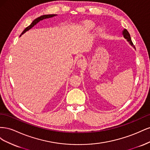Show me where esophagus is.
I'll return each mask as SVG.
<instances>
[{"label": "esophagus", "mask_w": 150, "mask_h": 150, "mask_svg": "<svg viewBox=\"0 0 150 150\" xmlns=\"http://www.w3.org/2000/svg\"><path fill=\"white\" fill-rule=\"evenodd\" d=\"M85 64H86L85 61L83 59H79L78 61V62H77V66L79 68L84 67Z\"/></svg>", "instance_id": "esophagus-1"}]
</instances>
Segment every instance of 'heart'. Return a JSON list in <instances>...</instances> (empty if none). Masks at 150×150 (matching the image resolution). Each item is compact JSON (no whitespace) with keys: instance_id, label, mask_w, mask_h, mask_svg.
Segmentation results:
<instances>
[{"instance_id":"1","label":"heart","mask_w":150,"mask_h":150,"mask_svg":"<svg viewBox=\"0 0 150 150\" xmlns=\"http://www.w3.org/2000/svg\"><path fill=\"white\" fill-rule=\"evenodd\" d=\"M95 26H96L95 22L91 20L84 21L79 25V28L81 29H82L84 32H86V33H88V32L92 30L94 28ZM102 31V29H99V33H101Z\"/></svg>"}]
</instances>
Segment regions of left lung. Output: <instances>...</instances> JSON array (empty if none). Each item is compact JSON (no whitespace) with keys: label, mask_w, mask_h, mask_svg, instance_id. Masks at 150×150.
<instances>
[{"label":"left lung","mask_w":150,"mask_h":150,"mask_svg":"<svg viewBox=\"0 0 150 150\" xmlns=\"http://www.w3.org/2000/svg\"><path fill=\"white\" fill-rule=\"evenodd\" d=\"M122 35H123L124 38L127 40V41H128L130 44L131 46H132L134 47L133 43L132 42V40H131V37H130V34L128 33V31L126 29H125L123 30H122Z\"/></svg>","instance_id":"left-lung-1"}]
</instances>
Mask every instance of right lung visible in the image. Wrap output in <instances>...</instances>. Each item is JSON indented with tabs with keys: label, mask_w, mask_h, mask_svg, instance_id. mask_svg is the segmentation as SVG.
<instances>
[{
	"label": "right lung",
	"mask_w": 150,
	"mask_h": 150,
	"mask_svg": "<svg viewBox=\"0 0 150 150\" xmlns=\"http://www.w3.org/2000/svg\"><path fill=\"white\" fill-rule=\"evenodd\" d=\"M57 16L56 14H48V15H43V16H41L39 17L38 18H37V19H35V20H34V21L32 22V23L30 24V25H29L28 27H27V28L23 30V32H22V34H21L20 36H21L22 34H24L26 31L29 30V29H30L32 28H33V27L37 24L39 22H40V21H42L43 19H48V18H51V17H52L54 16Z\"/></svg>",
	"instance_id": "right-lung-1"
}]
</instances>
